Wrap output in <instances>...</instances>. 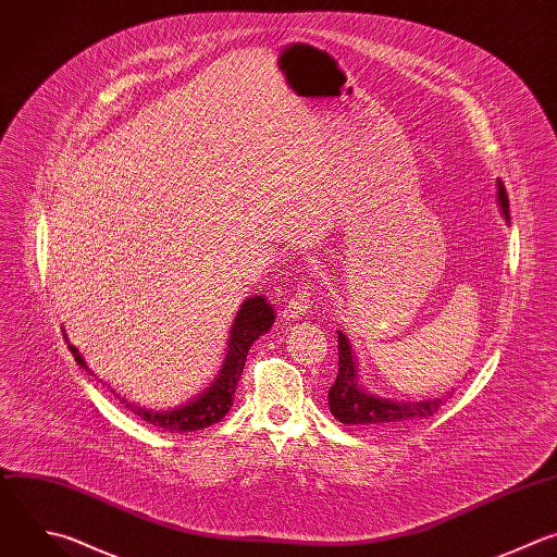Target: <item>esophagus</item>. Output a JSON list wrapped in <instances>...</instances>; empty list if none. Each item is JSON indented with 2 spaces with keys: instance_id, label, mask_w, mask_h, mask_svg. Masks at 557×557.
Instances as JSON below:
<instances>
[{
  "instance_id": "obj_1",
  "label": "esophagus",
  "mask_w": 557,
  "mask_h": 557,
  "mask_svg": "<svg viewBox=\"0 0 557 557\" xmlns=\"http://www.w3.org/2000/svg\"><path fill=\"white\" fill-rule=\"evenodd\" d=\"M309 309H311L309 292H307V289H298V292L285 302V307H283L281 313H283L285 320H296V318L309 313Z\"/></svg>"
}]
</instances>
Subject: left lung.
Returning <instances> with one entry per match:
<instances>
[{
    "instance_id": "left-lung-1",
    "label": "left lung",
    "mask_w": 557,
    "mask_h": 557,
    "mask_svg": "<svg viewBox=\"0 0 557 557\" xmlns=\"http://www.w3.org/2000/svg\"><path fill=\"white\" fill-rule=\"evenodd\" d=\"M498 201L505 219H509V197L498 180ZM338 377L329 388V410L341 423L351 425H395L412 419L432 417L448 397L443 399H423V401H393L384 397L369 395L358 386L356 360L351 354L349 341L338 331Z\"/></svg>"
}]
</instances>
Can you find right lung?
<instances>
[{
  "label": "right lung",
  "mask_w": 557,
  "mask_h": 557,
  "mask_svg": "<svg viewBox=\"0 0 557 557\" xmlns=\"http://www.w3.org/2000/svg\"><path fill=\"white\" fill-rule=\"evenodd\" d=\"M272 322H274V309L263 296H255L242 305V309L233 322L224 369H221V373L212 382V386L203 395H199L195 401H188L182 408L166 410V412H156V410L134 406L121 397L123 404L134 414L143 417L145 421H149L158 428L171 430V432L203 430V428L221 421L233 406V395L237 388V380L244 373L248 349L255 345V341H259V336H263V333L272 326ZM70 351L74 354V360L83 369H87L85 360L78 356L74 345H70Z\"/></svg>",
  "instance_id": "add662e5"
}]
</instances>
